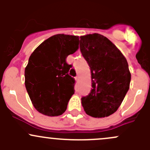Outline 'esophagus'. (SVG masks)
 Here are the masks:
<instances>
[{"label": "esophagus", "mask_w": 150, "mask_h": 150, "mask_svg": "<svg viewBox=\"0 0 150 150\" xmlns=\"http://www.w3.org/2000/svg\"><path fill=\"white\" fill-rule=\"evenodd\" d=\"M75 80H76V81H78V82L80 81V76H79V75H78V76L75 77Z\"/></svg>", "instance_id": "esophagus-1"}]
</instances>
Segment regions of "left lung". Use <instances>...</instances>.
<instances>
[{
	"label": "left lung",
	"instance_id": "8db88e82",
	"mask_svg": "<svg viewBox=\"0 0 150 150\" xmlns=\"http://www.w3.org/2000/svg\"><path fill=\"white\" fill-rule=\"evenodd\" d=\"M80 50L91 68L92 88L81 98L84 111L104 117L117 111L129 89L126 59L108 38L98 33L81 36Z\"/></svg>",
	"mask_w": 150,
	"mask_h": 150
}]
</instances>
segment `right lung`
<instances>
[{
    "instance_id": "right-lung-1",
    "label": "right lung",
    "mask_w": 150,
    "mask_h": 150,
    "mask_svg": "<svg viewBox=\"0 0 150 150\" xmlns=\"http://www.w3.org/2000/svg\"><path fill=\"white\" fill-rule=\"evenodd\" d=\"M77 36L58 34L43 41L29 58L25 87L35 108L48 116L65 112L75 93V81L69 75L67 57L78 48Z\"/></svg>"
}]
</instances>
